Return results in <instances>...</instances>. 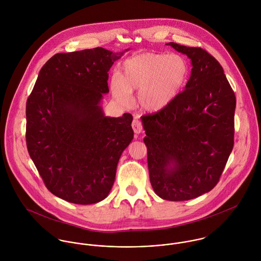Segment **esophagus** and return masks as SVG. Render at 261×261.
<instances>
[{
  "label": "esophagus",
  "instance_id": "obj_1",
  "mask_svg": "<svg viewBox=\"0 0 261 261\" xmlns=\"http://www.w3.org/2000/svg\"><path fill=\"white\" fill-rule=\"evenodd\" d=\"M132 126H133V128H134V132H135L137 135L143 133V130H144V129H143V124H142V122H141L138 118H135V119H134Z\"/></svg>",
  "mask_w": 261,
  "mask_h": 261
}]
</instances>
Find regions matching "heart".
I'll return each instance as SVG.
<instances>
[{
  "label": "heart",
  "mask_w": 261,
  "mask_h": 261,
  "mask_svg": "<svg viewBox=\"0 0 261 261\" xmlns=\"http://www.w3.org/2000/svg\"><path fill=\"white\" fill-rule=\"evenodd\" d=\"M189 74V65L179 54L146 53L123 62L118 77L113 78L114 97L127 106L130 92L140 90L139 102L148 112H160L178 95Z\"/></svg>",
  "instance_id": "obj_1"
}]
</instances>
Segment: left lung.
<instances>
[{
  "instance_id": "left-lung-1",
  "label": "left lung",
  "mask_w": 261,
  "mask_h": 261,
  "mask_svg": "<svg viewBox=\"0 0 261 261\" xmlns=\"http://www.w3.org/2000/svg\"><path fill=\"white\" fill-rule=\"evenodd\" d=\"M191 60L185 90L164 110L143 116L149 181L169 201L197 198L217 185L234 145L235 94L207 51L170 42Z\"/></svg>"
}]
</instances>
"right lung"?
<instances>
[{"label":"right lung","instance_id":"obj_1","mask_svg":"<svg viewBox=\"0 0 261 261\" xmlns=\"http://www.w3.org/2000/svg\"><path fill=\"white\" fill-rule=\"evenodd\" d=\"M123 52L97 47L57 53L41 68L27 99L29 154L47 189L67 202L106 199L134 139L133 115L106 116L100 106L110 91L108 72Z\"/></svg>","mask_w":261,"mask_h":261}]
</instances>
